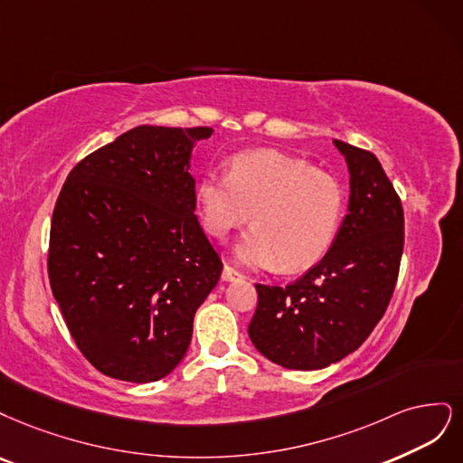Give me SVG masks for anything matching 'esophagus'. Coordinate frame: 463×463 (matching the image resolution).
<instances>
[{
    "mask_svg": "<svg viewBox=\"0 0 463 463\" xmlns=\"http://www.w3.org/2000/svg\"><path fill=\"white\" fill-rule=\"evenodd\" d=\"M221 279L222 280H236V279H242V275L241 273H238L236 269H234V267H231V265H225V267H222V273H221Z\"/></svg>",
    "mask_w": 463,
    "mask_h": 463,
    "instance_id": "34e87169",
    "label": "esophagus"
}]
</instances>
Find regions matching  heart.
<instances>
[{
	"label": "heart",
	"instance_id": "1",
	"mask_svg": "<svg viewBox=\"0 0 463 463\" xmlns=\"http://www.w3.org/2000/svg\"><path fill=\"white\" fill-rule=\"evenodd\" d=\"M203 231L225 238L253 229L234 246L248 267L296 273L319 263L336 241L345 215V188L309 163L273 150L244 152L231 163L229 176L205 173L196 188Z\"/></svg>",
	"mask_w": 463,
	"mask_h": 463
}]
</instances>
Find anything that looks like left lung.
Returning a JSON list of instances; mask_svg holds the SVG:
<instances>
[{"label": "left lung", "mask_w": 463, "mask_h": 463, "mask_svg": "<svg viewBox=\"0 0 463 463\" xmlns=\"http://www.w3.org/2000/svg\"><path fill=\"white\" fill-rule=\"evenodd\" d=\"M350 171V203L326 256L288 287L256 285L248 335L267 360L323 369L360 348L392 298L404 210L379 159L335 140Z\"/></svg>", "instance_id": "1"}]
</instances>
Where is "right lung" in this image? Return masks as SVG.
<instances>
[{"mask_svg": "<svg viewBox=\"0 0 463 463\" xmlns=\"http://www.w3.org/2000/svg\"><path fill=\"white\" fill-rule=\"evenodd\" d=\"M213 128L137 127L69 173L52 217L48 275L79 350L118 381L181 364L196 309L222 271L196 210L190 154Z\"/></svg>", "mask_w": 463, "mask_h": 463, "instance_id": "add662e5", "label": "right lung"}]
</instances>
